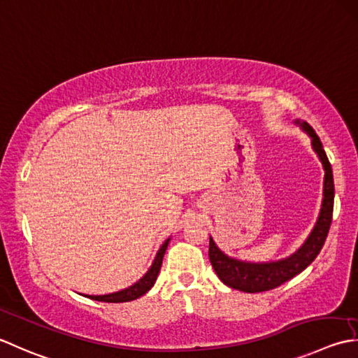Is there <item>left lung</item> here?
<instances>
[{"label": "left lung", "instance_id": "8db88e82", "mask_svg": "<svg viewBox=\"0 0 358 358\" xmlns=\"http://www.w3.org/2000/svg\"><path fill=\"white\" fill-rule=\"evenodd\" d=\"M303 131L309 135L312 141V149L317 153L321 164L324 169V185H323V201H321V209L318 214L317 223H315L310 234L307 236L304 243L290 255L289 257L279 259V261L270 262H248L241 261V259L231 257L223 253L217 247L214 239L209 236V261L214 271L217 273L220 281L231 287V289L247 292V293H257L267 292L276 289L281 284L287 282L293 276L299 275L301 271L306 270L315 261V257L320 255L321 248L326 242V237L332 223V211H334V175L332 167L326 157L320 138L313 131L309 124L304 121H295Z\"/></svg>", "mask_w": 358, "mask_h": 358}]
</instances>
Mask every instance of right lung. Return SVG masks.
<instances>
[{
    "label": "right lung",
    "mask_w": 358,
    "mask_h": 358,
    "mask_svg": "<svg viewBox=\"0 0 358 358\" xmlns=\"http://www.w3.org/2000/svg\"><path fill=\"white\" fill-rule=\"evenodd\" d=\"M169 242H171V237H169V239H166L164 243L161 245L155 259H153V262L150 265V268L147 270L145 275L141 279H139V281H136L135 284H131L130 287H127V289L117 290V292H113V293H107V295H83V296L91 298L94 301H103V303H129V301L141 298L143 295H145V293L152 289L153 284H155Z\"/></svg>",
    "instance_id": "add662e5"
}]
</instances>
